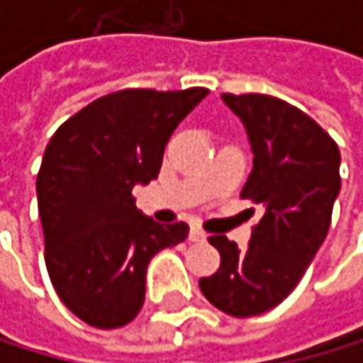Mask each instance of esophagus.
Masks as SVG:
<instances>
[{
	"mask_svg": "<svg viewBox=\"0 0 363 363\" xmlns=\"http://www.w3.org/2000/svg\"><path fill=\"white\" fill-rule=\"evenodd\" d=\"M188 240H191V242H206V233L201 228L193 226L191 228V235H188Z\"/></svg>",
	"mask_w": 363,
	"mask_h": 363,
	"instance_id": "1",
	"label": "esophagus"
}]
</instances>
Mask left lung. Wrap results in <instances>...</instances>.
<instances>
[{
  "label": "left lung",
  "mask_w": 363,
  "mask_h": 363,
  "mask_svg": "<svg viewBox=\"0 0 363 363\" xmlns=\"http://www.w3.org/2000/svg\"><path fill=\"white\" fill-rule=\"evenodd\" d=\"M244 123L252 170L244 199L264 206L246 248L213 235L221 255L215 275L199 288L215 308L233 317H255L275 308L313 264L330 226L340 195V148L295 106L268 95H221Z\"/></svg>",
  "instance_id": "left-lung-1"
}]
</instances>
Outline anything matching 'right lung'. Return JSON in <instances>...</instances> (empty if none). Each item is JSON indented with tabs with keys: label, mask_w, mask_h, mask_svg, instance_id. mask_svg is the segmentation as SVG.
<instances>
[{
	"label": "right lung",
	"mask_w": 363,
	"mask_h": 363,
	"mask_svg": "<svg viewBox=\"0 0 363 363\" xmlns=\"http://www.w3.org/2000/svg\"><path fill=\"white\" fill-rule=\"evenodd\" d=\"M206 88H130L95 99L62 123L37 175L46 268L57 295L101 330L130 324L144 306L150 259L188 237L137 211L135 186L157 179L177 123Z\"/></svg>",
	"instance_id": "right-lung-1"
}]
</instances>
